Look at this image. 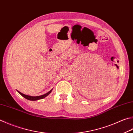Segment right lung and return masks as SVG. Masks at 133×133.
Here are the masks:
<instances>
[{
  "mask_svg": "<svg viewBox=\"0 0 133 133\" xmlns=\"http://www.w3.org/2000/svg\"><path fill=\"white\" fill-rule=\"evenodd\" d=\"M52 89H51L50 91H49L48 92H47V93L44 94L43 95H42V96H36V97H33V96H28V95H25L24 94H22V92H19V91L17 90V91H18L19 93L21 95L22 97H24L25 98H26L28 100H31V101H36V100H38V99H43L44 98H45L46 97H47L48 96L49 94H50V92L52 91Z\"/></svg>",
  "mask_w": 133,
  "mask_h": 133,
  "instance_id": "1",
  "label": "right lung"
}]
</instances>
